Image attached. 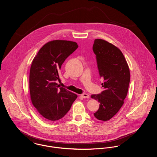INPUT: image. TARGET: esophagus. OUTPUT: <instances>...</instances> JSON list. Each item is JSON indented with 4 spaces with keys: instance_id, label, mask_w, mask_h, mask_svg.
I'll use <instances>...</instances> for the list:
<instances>
[{
    "instance_id": "34e87169",
    "label": "esophagus",
    "mask_w": 157,
    "mask_h": 157,
    "mask_svg": "<svg viewBox=\"0 0 157 157\" xmlns=\"http://www.w3.org/2000/svg\"><path fill=\"white\" fill-rule=\"evenodd\" d=\"M81 96L83 98H89V95L87 94V93H83L81 94Z\"/></svg>"
}]
</instances>
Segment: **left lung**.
I'll return each mask as SVG.
<instances>
[{"label": "left lung", "mask_w": 157, "mask_h": 157, "mask_svg": "<svg viewBox=\"0 0 157 157\" xmlns=\"http://www.w3.org/2000/svg\"><path fill=\"white\" fill-rule=\"evenodd\" d=\"M93 50L104 88L101 94L91 96L100 103L94 116L106 122L113 117L124 104L130 82L129 69L121 51L104 40L96 39Z\"/></svg>", "instance_id": "8db88e82"}]
</instances>
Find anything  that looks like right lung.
I'll return each mask as SVG.
<instances>
[{"label": "right lung", "instance_id": "1", "mask_svg": "<svg viewBox=\"0 0 157 157\" xmlns=\"http://www.w3.org/2000/svg\"><path fill=\"white\" fill-rule=\"evenodd\" d=\"M78 46L76 42L53 40L46 43L34 58L29 73L32 104L37 111L51 121L63 118L70 110L78 96L59 88V71L66 59Z\"/></svg>", "mask_w": 157, "mask_h": 157}]
</instances>
